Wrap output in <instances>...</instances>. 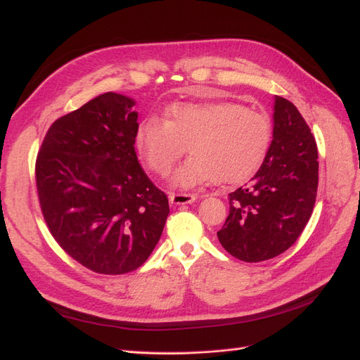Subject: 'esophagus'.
<instances>
[{"label": "esophagus", "instance_id": "34e87169", "mask_svg": "<svg viewBox=\"0 0 360 360\" xmlns=\"http://www.w3.org/2000/svg\"><path fill=\"white\" fill-rule=\"evenodd\" d=\"M169 201L172 204H191L195 201V195L191 193H171Z\"/></svg>", "mask_w": 360, "mask_h": 360}]
</instances>
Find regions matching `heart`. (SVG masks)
I'll use <instances>...</instances> for the list:
<instances>
[{
    "mask_svg": "<svg viewBox=\"0 0 360 360\" xmlns=\"http://www.w3.org/2000/svg\"><path fill=\"white\" fill-rule=\"evenodd\" d=\"M270 141V117L236 102L172 105L167 122L146 118L135 135L141 156L160 177L168 176L189 148L192 158L172 177L179 188L248 180L263 163Z\"/></svg>",
    "mask_w": 360,
    "mask_h": 360,
    "instance_id": "b5f03b06",
    "label": "heart"
}]
</instances>
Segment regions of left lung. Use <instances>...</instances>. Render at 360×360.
Listing matches in <instances>:
<instances>
[{"mask_svg": "<svg viewBox=\"0 0 360 360\" xmlns=\"http://www.w3.org/2000/svg\"><path fill=\"white\" fill-rule=\"evenodd\" d=\"M274 141L263 165L245 186L228 195L230 213L217 238L228 254L258 263L296 243L314 210L319 151L299 110L276 96Z\"/></svg>", "mask_w": 360, "mask_h": 360, "instance_id": "left-lung-1", "label": "left lung"}]
</instances>
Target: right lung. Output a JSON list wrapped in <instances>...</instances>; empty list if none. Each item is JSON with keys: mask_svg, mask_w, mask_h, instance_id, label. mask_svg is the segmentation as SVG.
<instances>
[{"mask_svg": "<svg viewBox=\"0 0 360 360\" xmlns=\"http://www.w3.org/2000/svg\"><path fill=\"white\" fill-rule=\"evenodd\" d=\"M105 93L51 124L36 159L41 214L61 249L102 275H123L153 252L169 213L135 151L138 114Z\"/></svg>", "mask_w": 360, "mask_h": 360, "instance_id": "add662e5", "label": "right lung"}]
</instances>
